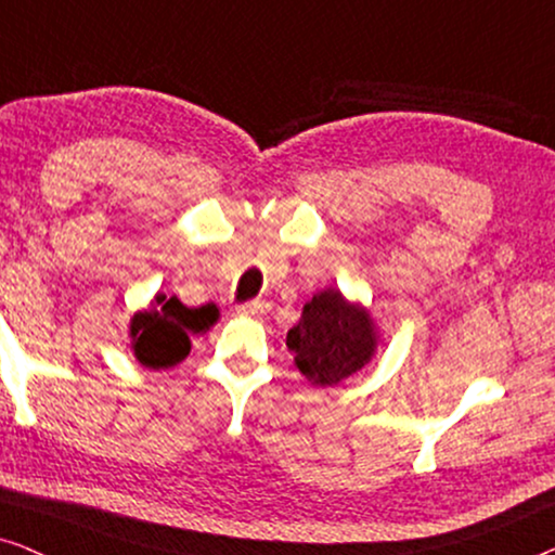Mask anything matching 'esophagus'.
<instances>
[{
  "instance_id": "obj_1",
  "label": "esophagus",
  "mask_w": 555,
  "mask_h": 555,
  "mask_svg": "<svg viewBox=\"0 0 555 555\" xmlns=\"http://www.w3.org/2000/svg\"><path fill=\"white\" fill-rule=\"evenodd\" d=\"M268 310H270L268 300H249V302H242V306H237V315L257 318V315L268 313Z\"/></svg>"
}]
</instances>
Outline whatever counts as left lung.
I'll use <instances>...</instances> for the list:
<instances>
[{
  "instance_id": "left-lung-1",
  "label": "left lung",
  "mask_w": 555,
  "mask_h": 555,
  "mask_svg": "<svg viewBox=\"0 0 555 555\" xmlns=\"http://www.w3.org/2000/svg\"><path fill=\"white\" fill-rule=\"evenodd\" d=\"M285 344L310 384L336 386L366 366L378 336L366 308L348 302L340 291L328 287L306 302Z\"/></svg>"
}]
</instances>
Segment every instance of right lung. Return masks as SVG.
Instances as JSON below:
<instances>
[{"mask_svg": "<svg viewBox=\"0 0 555 555\" xmlns=\"http://www.w3.org/2000/svg\"><path fill=\"white\" fill-rule=\"evenodd\" d=\"M217 306L186 308L177 295L158 293L151 308L131 318L133 356L146 369H169L184 361L192 351L189 333H202L217 323Z\"/></svg>", "mask_w": 555, "mask_h": 555, "instance_id": "add662e5", "label": "right lung"}]
</instances>
